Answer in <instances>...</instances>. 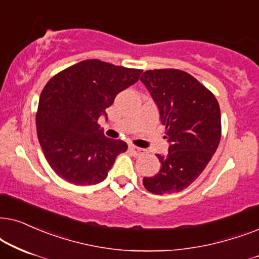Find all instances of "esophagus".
<instances>
[{
	"mask_svg": "<svg viewBox=\"0 0 259 259\" xmlns=\"http://www.w3.org/2000/svg\"><path fill=\"white\" fill-rule=\"evenodd\" d=\"M129 150L132 151L134 156H141V155L144 154V149H142V148L136 147V146H133V144H132V146H129Z\"/></svg>",
	"mask_w": 259,
	"mask_h": 259,
	"instance_id": "1",
	"label": "esophagus"
}]
</instances>
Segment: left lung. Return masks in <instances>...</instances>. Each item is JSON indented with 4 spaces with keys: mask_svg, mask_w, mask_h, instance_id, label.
Listing matches in <instances>:
<instances>
[{
    "mask_svg": "<svg viewBox=\"0 0 259 259\" xmlns=\"http://www.w3.org/2000/svg\"><path fill=\"white\" fill-rule=\"evenodd\" d=\"M141 81L158 106L167 156L156 175L143 179L147 191L162 195L181 192L204 171L222 137L219 103L209 90L187 72L177 68L148 70Z\"/></svg>",
    "mask_w": 259,
    "mask_h": 259,
    "instance_id": "8db88e82",
    "label": "left lung"
}]
</instances>
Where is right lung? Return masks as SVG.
Returning a JSON list of instances; mask_svg holds the SVG:
<instances>
[{
    "label": "right lung",
    "mask_w": 259,
    "mask_h": 259,
    "mask_svg": "<svg viewBox=\"0 0 259 259\" xmlns=\"http://www.w3.org/2000/svg\"><path fill=\"white\" fill-rule=\"evenodd\" d=\"M142 70L98 59L82 60L52 77L41 92L36 133L55 174L78 186L108 177L113 162L127 149L124 141L104 136L98 118L120 91L135 84Z\"/></svg>",
    "instance_id": "right-lung-1"
}]
</instances>
